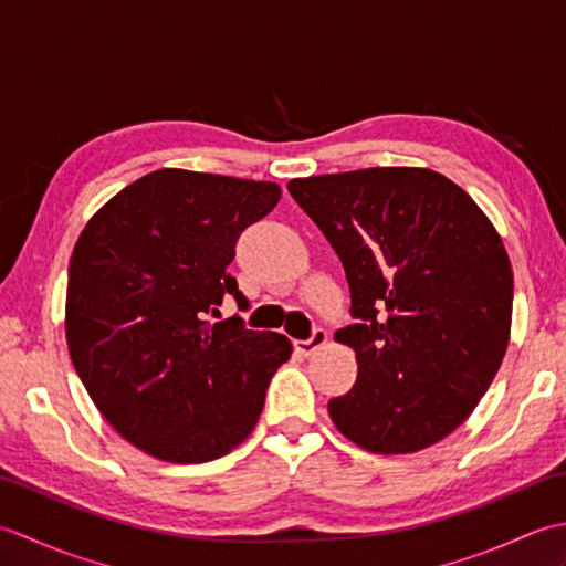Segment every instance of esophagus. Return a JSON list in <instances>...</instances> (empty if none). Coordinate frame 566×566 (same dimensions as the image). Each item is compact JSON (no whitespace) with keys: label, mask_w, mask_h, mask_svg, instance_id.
Instances as JSON below:
<instances>
[{"label":"esophagus","mask_w":566,"mask_h":566,"mask_svg":"<svg viewBox=\"0 0 566 566\" xmlns=\"http://www.w3.org/2000/svg\"><path fill=\"white\" fill-rule=\"evenodd\" d=\"M326 340H328L326 328H314V333H311L306 340H294V350L298 355H311L314 350H318L321 345H326Z\"/></svg>","instance_id":"obj_1"}]
</instances>
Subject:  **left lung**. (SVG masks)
Here are the masks:
<instances>
[{"label": "left lung", "mask_w": 566, "mask_h": 566, "mask_svg": "<svg viewBox=\"0 0 566 566\" xmlns=\"http://www.w3.org/2000/svg\"><path fill=\"white\" fill-rule=\"evenodd\" d=\"M290 195L345 268L357 355L353 389L328 401L347 440L418 452L474 411L506 355L513 272L464 189L420 167L292 179Z\"/></svg>", "instance_id": "obj_1"}]
</instances>
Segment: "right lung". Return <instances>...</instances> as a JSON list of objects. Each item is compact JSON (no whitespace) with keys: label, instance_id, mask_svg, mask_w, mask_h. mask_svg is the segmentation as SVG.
<instances>
[{"label":"right lung","instance_id":"obj_1","mask_svg":"<svg viewBox=\"0 0 566 566\" xmlns=\"http://www.w3.org/2000/svg\"><path fill=\"white\" fill-rule=\"evenodd\" d=\"M282 191L189 170H155L104 203L70 258L65 333L72 365L116 432L158 460L201 464L243 442L270 379L292 355L282 333L211 323L248 226Z\"/></svg>","mask_w":566,"mask_h":566}]
</instances>
